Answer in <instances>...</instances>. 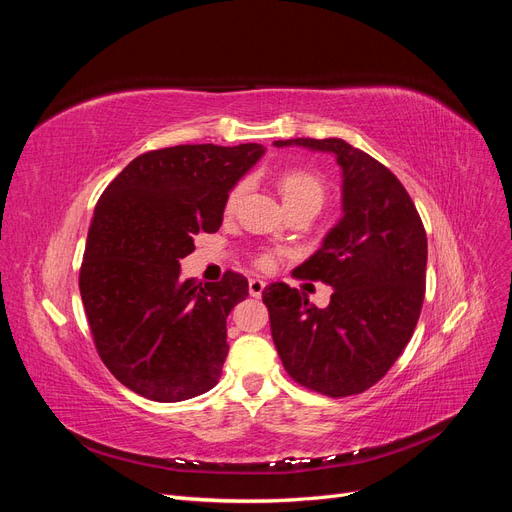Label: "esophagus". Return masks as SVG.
<instances>
[{"label":"esophagus","mask_w":512,"mask_h":512,"mask_svg":"<svg viewBox=\"0 0 512 512\" xmlns=\"http://www.w3.org/2000/svg\"><path fill=\"white\" fill-rule=\"evenodd\" d=\"M265 282H262V280H258V277H254V280H250V294H252V297H260V294H262V290H265Z\"/></svg>","instance_id":"obj_1"}]
</instances>
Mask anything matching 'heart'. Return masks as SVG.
<instances>
[{"label": "heart", "mask_w": 512, "mask_h": 512, "mask_svg": "<svg viewBox=\"0 0 512 512\" xmlns=\"http://www.w3.org/2000/svg\"><path fill=\"white\" fill-rule=\"evenodd\" d=\"M247 183L239 181L237 185H232V190L226 196V211H235V207L239 205V200L245 194ZM280 190L282 196L286 200V207H294V205H316L318 209L324 203V183L318 175L309 173V170L303 168H290L284 170L280 175ZM258 269H271L275 265V252L265 250L256 254L254 258Z\"/></svg>", "instance_id": "b5f03b06"}]
</instances>
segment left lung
Masks as SVG:
<instances>
[{"label": "left lung", "instance_id": "left-lung-1", "mask_svg": "<svg viewBox=\"0 0 512 512\" xmlns=\"http://www.w3.org/2000/svg\"><path fill=\"white\" fill-rule=\"evenodd\" d=\"M335 153L344 218L292 275L333 288L320 309L286 284L262 290L271 335L288 376L329 397L359 395L406 348L425 299L427 235L410 194L389 168L342 138H290Z\"/></svg>", "mask_w": 512, "mask_h": 512}]
</instances>
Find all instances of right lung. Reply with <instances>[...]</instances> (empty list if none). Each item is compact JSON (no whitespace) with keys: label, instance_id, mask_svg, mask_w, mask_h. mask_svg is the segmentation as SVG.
<instances>
[{"label":"right lung","instance_id":"obj_1","mask_svg":"<svg viewBox=\"0 0 512 512\" xmlns=\"http://www.w3.org/2000/svg\"><path fill=\"white\" fill-rule=\"evenodd\" d=\"M265 149L177 145L134 158L102 192L79 288L108 371L151 401H183L218 384L228 354L226 318L247 280H181L179 260L200 232H218L226 196Z\"/></svg>","mask_w":512,"mask_h":512}]
</instances>
